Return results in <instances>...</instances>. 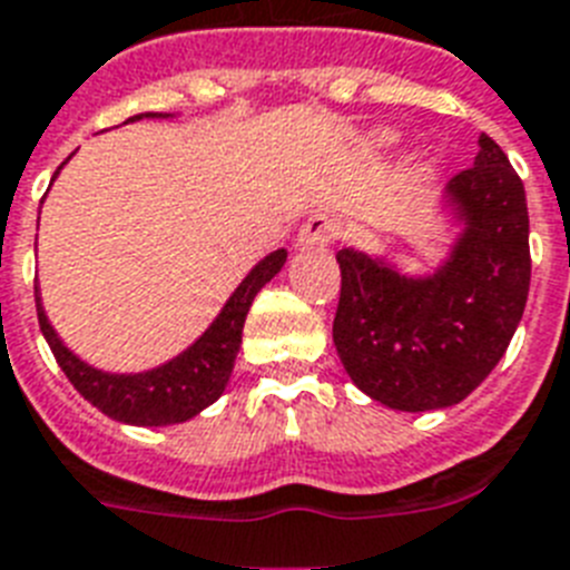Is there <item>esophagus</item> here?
Wrapping results in <instances>:
<instances>
[{"label":"esophagus","instance_id":"34e87169","mask_svg":"<svg viewBox=\"0 0 570 570\" xmlns=\"http://www.w3.org/2000/svg\"><path fill=\"white\" fill-rule=\"evenodd\" d=\"M337 235H341V218L328 215V212H317L299 229V244L303 247H323V244L335 242Z\"/></svg>","mask_w":570,"mask_h":570}]
</instances>
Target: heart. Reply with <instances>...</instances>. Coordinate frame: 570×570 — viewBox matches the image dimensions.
<instances>
[{
  "instance_id": "b5f03b06",
  "label": "heart",
  "mask_w": 570,
  "mask_h": 570,
  "mask_svg": "<svg viewBox=\"0 0 570 570\" xmlns=\"http://www.w3.org/2000/svg\"><path fill=\"white\" fill-rule=\"evenodd\" d=\"M390 139H393V136H390V134H384V136H379V142H390Z\"/></svg>"
}]
</instances>
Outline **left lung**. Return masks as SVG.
I'll return each instance as SVG.
<instances>
[{
    "instance_id": "obj_1",
    "label": "left lung",
    "mask_w": 570,
    "mask_h": 570,
    "mask_svg": "<svg viewBox=\"0 0 570 570\" xmlns=\"http://www.w3.org/2000/svg\"><path fill=\"white\" fill-rule=\"evenodd\" d=\"M472 168L449 180L463 235L434 276L411 279L343 247L337 355L350 379L396 411L463 402L510 346L530 291L524 183L481 134Z\"/></svg>"
}]
</instances>
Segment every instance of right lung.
Segmentation results:
<instances>
[{
  "label": "right lung",
  "instance_id": "right-lung-1",
  "mask_svg": "<svg viewBox=\"0 0 570 570\" xmlns=\"http://www.w3.org/2000/svg\"><path fill=\"white\" fill-rule=\"evenodd\" d=\"M145 116H154V112H145ZM134 119H142V116H134ZM285 258H288L285 250H274L271 256L262 258L247 274V279L235 288V294L224 305V312L218 314V320L206 328L204 335L197 337L183 355L157 366V370H148V373L112 375L83 364L81 358H75L72 352L60 343V337L55 335V328L49 326L35 285L40 332L51 346V352H55L66 379L72 381L75 390L87 402L96 404L98 411L107 413L110 420L148 428L186 422L197 416L204 407H209L224 393L238 346H242V328L247 312H250L253 296L279 274Z\"/></svg>",
  "mask_w": 570,
  "mask_h": 570
}]
</instances>
